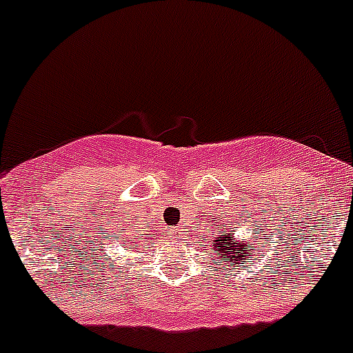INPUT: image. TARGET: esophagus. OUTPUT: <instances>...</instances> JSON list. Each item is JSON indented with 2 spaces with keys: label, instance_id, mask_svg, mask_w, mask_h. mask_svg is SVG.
<instances>
[{
  "label": "esophagus",
  "instance_id": "1",
  "mask_svg": "<svg viewBox=\"0 0 353 353\" xmlns=\"http://www.w3.org/2000/svg\"><path fill=\"white\" fill-rule=\"evenodd\" d=\"M171 233H173V236H174V239H179V236H180V233H182V228H180V226H174L173 230H171Z\"/></svg>",
  "mask_w": 353,
  "mask_h": 353
}]
</instances>
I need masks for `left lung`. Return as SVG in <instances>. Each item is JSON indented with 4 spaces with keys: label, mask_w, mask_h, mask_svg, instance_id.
<instances>
[{
    "label": "left lung",
    "mask_w": 353,
    "mask_h": 353,
    "mask_svg": "<svg viewBox=\"0 0 353 353\" xmlns=\"http://www.w3.org/2000/svg\"><path fill=\"white\" fill-rule=\"evenodd\" d=\"M215 245L212 248L214 254H219L221 261L215 260L217 265H223V269L226 267H242V260L252 256V251L258 245V235H252L251 239L239 240L233 233L232 226H226L223 221V230H221V235L215 236Z\"/></svg>",
    "instance_id": "1"
}]
</instances>
